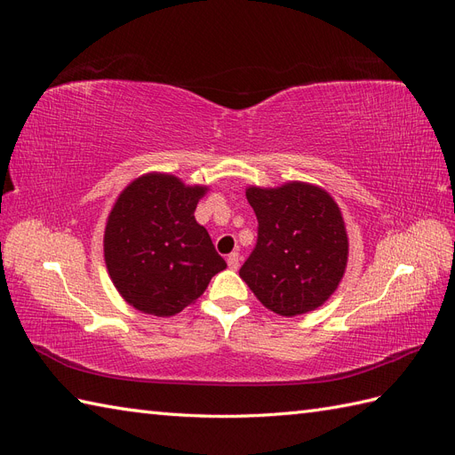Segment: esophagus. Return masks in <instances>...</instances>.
<instances>
[{"mask_svg":"<svg viewBox=\"0 0 455 455\" xmlns=\"http://www.w3.org/2000/svg\"><path fill=\"white\" fill-rule=\"evenodd\" d=\"M239 264H241V256H239V252H231V254L228 256V266H229L231 269H237V267H239Z\"/></svg>","mask_w":455,"mask_h":455,"instance_id":"1","label":"esophagus"}]
</instances>
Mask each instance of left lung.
Returning a JSON list of instances; mask_svg holds the SVG:
<instances>
[{"label":"left lung","mask_w":455,"mask_h":455,"mask_svg":"<svg viewBox=\"0 0 455 455\" xmlns=\"http://www.w3.org/2000/svg\"><path fill=\"white\" fill-rule=\"evenodd\" d=\"M246 199L258 218V239L239 269L241 279L283 316L323 306L343 277L349 251L334 199L304 182L249 188Z\"/></svg>","instance_id":"8db88e82"}]
</instances>
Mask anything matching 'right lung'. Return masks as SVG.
Returning <instances> with one entry per match:
<instances>
[{
  "instance_id": "add662e5",
  "label": "right lung",
  "mask_w": 455,
  "mask_h": 455,
  "mask_svg": "<svg viewBox=\"0 0 455 455\" xmlns=\"http://www.w3.org/2000/svg\"><path fill=\"white\" fill-rule=\"evenodd\" d=\"M204 189L171 174H146L123 189L106 224L104 258L132 307L156 316L180 313L226 269L194 216Z\"/></svg>"
}]
</instances>
